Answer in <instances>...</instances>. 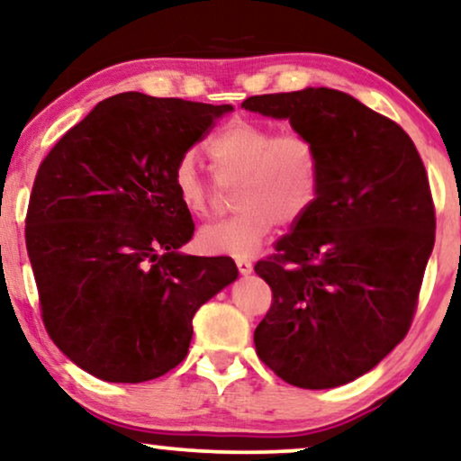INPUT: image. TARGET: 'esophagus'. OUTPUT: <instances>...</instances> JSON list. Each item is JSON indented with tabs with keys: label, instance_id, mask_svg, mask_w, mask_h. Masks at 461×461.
I'll return each mask as SVG.
<instances>
[{
	"label": "esophagus",
	"instance_id": "34e87169",
	"mask_svg": "<svg viewBox=\"0 0 461 461\" xmlns=\"http://www.w3.org/2000/svg\"><path fill=\"white\" fill-rule=\"evenodd\" d=\"M235 262H237V268H239V273H241V275H249L254 271V265L248 258H245V256H237Z\"/></svg>",
	"mask_w": 461,
	"mask_h": 461
}]
</instances>
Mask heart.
Masks as SVG:
<instances>
[{
	"label": "heart",
	"mask_w": 461,
	"mask_h": 461,
	"mask_svg": "<svg viewBox=\"0 0 461 461\" xmlns=\"http://www.w3.org/2000/svg\"><path fill=\"white\" fill-rule=\"evenodd\" d=\"M205 150L218 182L237 184L241 207L229 220L203 226L199 245L209 254H254L277 222H301L318 199L320 152L301 131L277 133L271 124L237 118L209 137ZM171 179L188 213H213L220 186L203 177L193 154L177 160Z\"/></svg>",
	"instance_id": "1"
}]
</instances>
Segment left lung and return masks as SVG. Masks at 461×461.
<instances>
[{"mask_svg":"<svg viewBox=\"0 0 461 461\" xmlns=\"http://www.w3.org/2000/svg\"><path fill=\"white\" fill-rule=\"evenodd\" d=\"M315 141L320 193L254 271L273 303L256 354L285 384L328 390L375 368L409 332L434 248V201L413 140L348 93L254 95Z\"/></svg>","mask_w":461,"mask_h":461,"instance_id":"obj_1","label":"left lung"}]
</instances>
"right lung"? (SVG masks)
Returning <instances> with one entry per match:
<instances>
[{"mask_svg": "<svg viewBox=\"0 0 461 461\" xmlns=\"http://www.w3.org/2000/svg\"><path fill=\"white\" fill-rule=\"evenodd\" d=\"M230 110L113 95L41 160L27 254L48 337L86 373L112 384L169 373L188 354L196 309L237 279L229 256L179 252L194 222L171 179Z\"/></svg>", "mask_w": 461, "mask_h": 461, "instance_id": "add662e5", "label": "right lung"}]
</instances>
